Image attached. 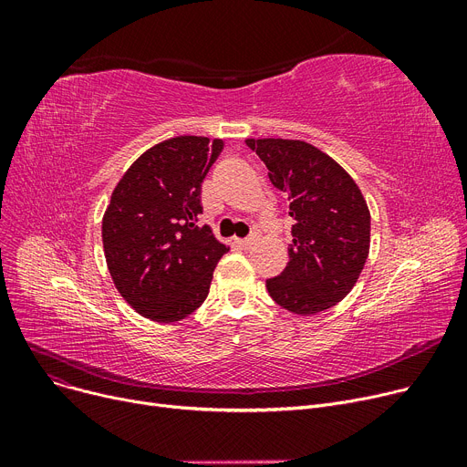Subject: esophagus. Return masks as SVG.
Listing matches in <instances>:
<instances>
[{"label":"esophagus","mask_w":467,"mask_h":467,"mask_svg":"<svg viewBox=\"0 0 467 467\" xmlns=\"http://www.w3.org/2000/svg\"><path fill=\"white\" fill-rule=\"evenodd\" d=\"M255 238H257L255 234H250V236H246V238H240V240H238V244H240V246H242L244 250H248V248L252 246V244L255 242Z\"/></svg>","instance_id":"34e87169"}]
</instances>
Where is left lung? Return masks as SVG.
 Here are the masks:
<instances>
[{"label":"left lung","mask_w":467,"mask_h":467,"mask_svg":"<svg viewBox=\"0 0 467 467\" xmlns=\"http://www.w3.org/2000/svg\"><path fill=\"white\" fill-rule=\"evenodd\" d=\"M284 191L293 217L289 263L266 280L293 314H317L345 299L369 255L371 215L356 182L329 155L299 140H246Z\"/></svg>","instance_id":"1"}]
</instances>
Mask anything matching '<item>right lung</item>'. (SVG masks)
<instances>
[{"label":"right lung","mask_w":467,"mask_h":467,"mask_svg":"<svg viewBox=\"0 0 467 467\" xmlns=\"http://www.w3.org/2000/svg\"><path fill=\"white\" fill-rule=\"evenodd\" d=\"M221 140L178 136L147 150L117 183L102 221L104 254L119 293L153 322H180L208 297L229 248L201 225L202 182Z\"/></svg>","instance_id":"1"}]
</instances>
